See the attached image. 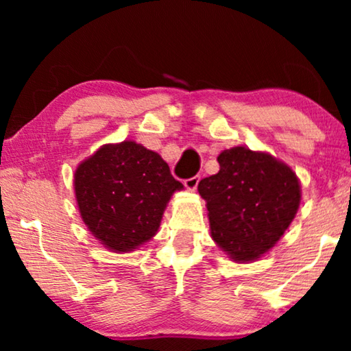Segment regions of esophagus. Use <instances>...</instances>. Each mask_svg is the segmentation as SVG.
Returning <instances> with one entry per match:
<instances>
[{
  "instance_id": "34e87169",
  "label": "esophagus",
  "mask_w": 351,
  "mask_h": 351,
  "mask_svg": "<svg viewBox=\"0 0 351 351\" xmlns=\"http://www.w3.org/2000/svg\"><path fill=\"white\" fill-rule=\"evenodd\" d=\"M198 184H199V176L190 177V179L184 180L185 189H189V190H196V186H198Z\"/></svg>"
}]
</instances>
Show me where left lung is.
Returning a JSON list of instances; mask_svg holds the SVG:
<instances>
[{
  "instance_id": "obj_1",
  "label": "left lung",
  "mask_w": 351,
  "mask_h": 351,
  "mask_svg": "<svg viewBox=\"0 0 351 351\" xmlns=\"http://www.w3.org/2000/svg\"><path fill=\"white\" fill-rule=\"evenodd\" d=\"M217 161V174L198 184L208 203L210 234L233 261H256L295 217L299 180L285 162L244 147L222 152Z\"/></svg>"
}]
</instances>
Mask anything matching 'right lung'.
<instances>
[{"mask_svg":"<svg viewBox=\"0 0 351 351\" xmlns=\"http://www.w3.org/2000/svg\"><path fill=\"white\" fill-rule=\"evenodd\" d=\"M182 189L158 153L131 141L104 145L75 172L81 217L105 247L117 252L148 241L171 195Z\"/></svg>","mask_w":351,"mask_h":351,"instance_id":"right-lung-1","label":"right lung"}]
</instances>
